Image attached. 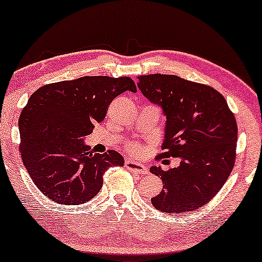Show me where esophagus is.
<instances>
[{"label":"esophagus","instance_id":"34e87169","mask_svg":"<svg viewBox=\"0 0 262 262\" xmlns=\"http://www.w3.org/2000/svg\"><path fill=\"white\" fill-rule=\"evenodd\" d=\"M125 167H126L128 170L134 171V173H138V174H148L149 171L148 168H146L144 164L135 162V161H131V160L125 161Z\"/></svg>","mask_w":262,"mask_h":262}]
</instances>
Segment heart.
I'll use <instances>...</instances> for the list:
<instances>
[{"label": "heart", "instance_id": "b5f03b06", "mask_svg": "<svg viewBox=\"0 0 262 262\" xmlns=\"http://www.w3.org/2000/svg\"><path fill=\"white\" fill-rule=\"evenodd\" d=\"M131 150H132V151H134V152H139V151H141V148H139L138 145H132V146H131Z\"/></svg>", "mask_w": 262, "mask_h": 262}]
</instances>
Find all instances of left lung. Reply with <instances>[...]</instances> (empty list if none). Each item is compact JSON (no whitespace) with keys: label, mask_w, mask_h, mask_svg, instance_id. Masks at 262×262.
<instances>
[{"label":"left lung","mask_w":262,"mask_h":262,"mask_svg":"<svg viewBox=\"0 0 262 262\" xmlns=\"http://www.w3.org/2000/svg\"><path fill=\"white\" fill-rule=\"evenodd\" d=\"M138 88L166 117L163 152L179 157L178 167L150 173L163 182L151 203L167 213L196 210L210 202L228 180L235 164L237 124L221 93L175 75L138 77Z\"/></svg>","instance_id":"8db88e82"}]
</instances>
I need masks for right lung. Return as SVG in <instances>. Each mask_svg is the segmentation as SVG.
<instances>
[{
    "instance_id": "obj_1",
    "label": "right lung",
    "mask_w": 262,
    "mask_h": 262,
    "mask_svg": "<svg viewBox=\"0 0 262 262\" xmlns=\"http://www.w3.org/2000/svg\"><path fill=\"white\" fill-rule=\"evenodd\" d=\"M126 91L137 92L130 77L84 76L46 84L31 95L19 119L20 152L42 194L80 205L100 192L110 167L124 166L119 152L93 154L83 141Z\"/></svg>"
}]
</instances>
